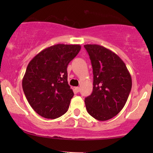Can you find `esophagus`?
Here are the masks:
<instances>
[{
  "label": "esophagus",
  "instance_id": "1",
  "mask_svg": "<svg viewBox=\"0 0 153 153\" xmlns=\"http://www.w3.org/2000/svg\"><path fill=\"white\" fill-rule=\"evenodd\" d=\"M75 91H76L77 93H78L80 91V87H75Z\"/></svg>",
  "mask_w": 153,
  "mask_h": 153
}]
</instances>
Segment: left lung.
<instances>
[{"label": "left lung", "mask_w": 153, "mask_h": 153, "mask_svg": "<svg viewBox=\"0 0 153 153\" xmlns=\"http://www.w3.org/2000/svg\"><path fill=\"white\" fill-rule=\"evenodd\" d=\"M94 74L91 96L85 99L88 113L97 120L106 121L124 108L131 88V78L125 63L106 47L85 45Z\"/></svg>", "instance_id": "8db88e82"}]
</instances>
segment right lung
<instances>
[{
	"mask_svg": "<svg viewBox=\"0 0 153 153\" xmlns=\"http://www.w3.org/2000/svg\"><path fill=\"white\" fill-rule=\"evenodd\" d=\"M79 45H53L29 62L22 80L26 99L39 115L56 119L65 114L74 96L68 82V64L80 52Z\"/></svg>",
	"mask_w": 153,
	"mask_h": 153,
	"instance_id": "obj_1",
	"label": "right lung"
}]
</instances>
